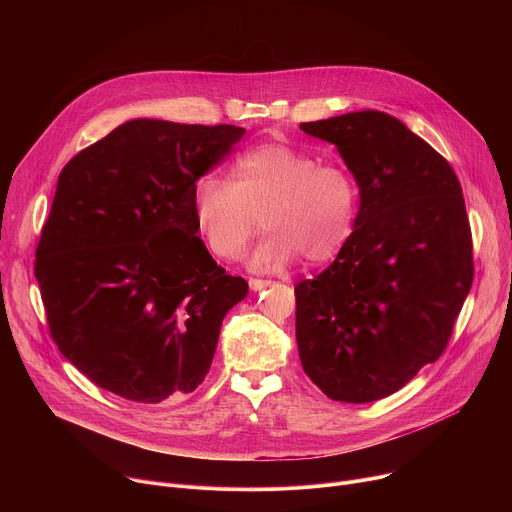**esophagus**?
I'll list each match as a JSON object with an SVG mask.
<instances>
[{"mask_svg": "<svg viewBox=\"0 0 512 512\" xmlns=\"http://www.w3.org/2000/svg\"><path fill=\"white\" fill-rule=\"evenodd\" d=\"M269 285H271L269 279H255V277L249 279V287H251L253 291H261V289H265V287H269Z\"/></svg>", "mask_w": 512, "mask_h": 512, "instance_id": "34e87169", "label": "esophagus"}]
</instances>
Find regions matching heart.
Returning <instances> with one entry per match:
<instances>
[{"instance_id": "heart-1", "label": "heart", "mask_w": 512, "mask_h": 512, "mask_svg": "<svg viewBox=\"0 0 512 512\" xmlns=\"http://www.w3.org/2000/svg\"><path fill=\"white\" fill-rule=\"evenodd\" d=\"M194 225L210 253L235 261L247 251L263 215L267 235L251 267L275 271L304 255L324 263L348 243L358 212V184L348 168L318 156L267 143L243 154L231 182L204 176L192 192Z\"/></svg>"}]
</instances>
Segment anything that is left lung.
<instances>
[{
	"instance_id": "left-lung-1",
	"label": "left lung",
	"mask_w": 512,
	"mask_h": 512,
	"mask_svg": "<svg viewBox=\"0 0 512 512\" xmlns=\"http://www.w3.org/2000/svg\"><path fill=\"white\" fill-rule=\"evenodd\" d=\"M300 129L336 145L360 194L334 263L296 285L300 360L330 399L371 403L448 346L474 279L462 186L448 160L389 113Z\"/></svg>"
}]
</instances>
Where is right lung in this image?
Instances as JSON below:
<instances>
[{
    "label": "right lung",
    "mask_w": 512,
    "mask_h": 512,
    "mask_svg": "<svg viewBox=\"0 0 512 512\" xmlns=\"http://www.w3.org/2000/svg\"><path fill=\"white\" fill-rule=\"evenodd\" d=\"M243 135L131 119L62 168L34 271L58 350L97 387L160 403L210 371L249 283L196 237L192 192Z\"/></svg>",
    "instance_id": "obj_1"
}]
</instances>
